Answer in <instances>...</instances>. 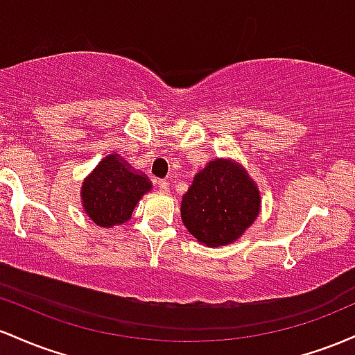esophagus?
I'll list each match as a JSON object with an SVG mask.
<instances>
[{
    "label": "esophagus",
    "instance_id": "1",
    "mask_svg": "<svg viewBox=\"0 0 355 355\" xmlns=\"http://www.w3.org/2000/svg\"><path fill=\"white\" fill-rule=\"evenodd\" d=\"M157 188L161 191H164V193H167L169 191V182L164 181V179H159L157 181Z\"/></svg>",
    "mask_w": 355,
    "mask_h": 355
}]
</instances>
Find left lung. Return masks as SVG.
Returning <instances> with one entry per match:
<instances>
[{
  "mask_svg": "<svg viewBox=\"0 0 355 355\" xmlns=\"http://www.w3.org/2000/svg\"><path fill=\"white\" fill-rule=\"evenodd\" d=\"M260 193L241 166L216 159L194 176L181 218L198 241L221 246L241 236L258 216Z\"/></svg>",
  "mask_w": 355,
  "mask_h": 355,
  "instance_id": "8db88e82",
  "label": "left lung"
}]
</instances>
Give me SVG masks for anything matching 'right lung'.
<instances>
[{
	"instance_id": "add662e5",
	"label": "right lung",
	"mask_w": 355,
	"mask_h": 355,
	"mask_svg": "<svg viewBox=\"0 0 355 355\" xmlns=\"http://www.w3.org/2000/svg\"><path fill=\"white\" fill-rule=\"evenodd\" d=\"M149 189V179L112 154L101 161L83 182V208L95 225L110 228L129 220L137 201Z\"/></svg>"
}]
</instances>
